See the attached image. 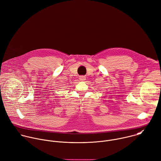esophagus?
<instances>
[{"label":"esophagus","instance_id":"34e87169","mask_svg":"<svg viewBox=\"0 0 161 161\" xmlns=\"http://www.w3.org/2000/svg\"><path fill=\"white\" fill-rule=\"evenodd\" d=\"M79 78L81 81H84L86 80V77L85 76H79Z\"/></svg>","mask_w":161,"mask_h":161}]
</instances>
